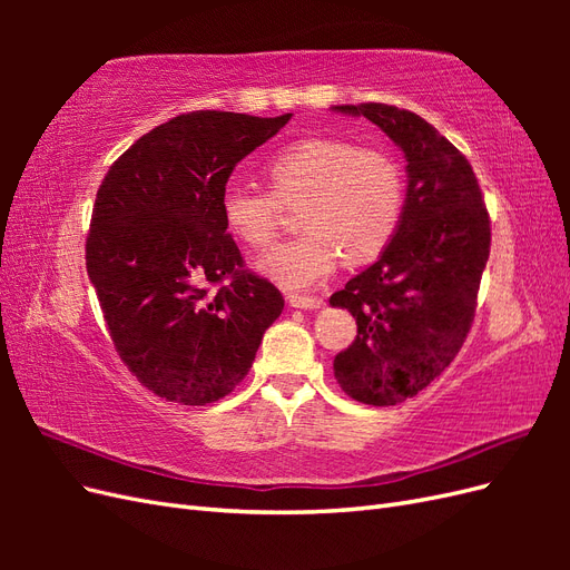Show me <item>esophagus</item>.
<instances>
[{
	"label": "esophagus",
	"mask_w": 570,
	"mask_h": 570,
	"mask_svg": "<svg viewBox=\"0 0 570 570\" xmlns=\"http://www.w3.org/2000/svg\"><path fill=\"white\" fill-rule=\"evenodd\" d=\"M325 302L321 297H302V295H289V306L295 308H308V312H314V308H321Z\"/></svg>",
	"instance_id": "1"
}]
</instances>
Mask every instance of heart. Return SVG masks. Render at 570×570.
<instances>
[{
    "label": "heart",
    "mask_w": 570,
    "mask_h": 570,
    "mask_svg": "<svg viewBox=\"0 0 570 570\" xmlns=\"http://www.w3.org/2000/svg\"><path fill=\"white\" fill-rule=\"evenodd\" d=\"M271 189L230 185L220 197L228 230L249 247H266L283 206L299 207L304 233L258 258V271L285 289L323 283L340 262L364 264L381 254L404 212V176L385 151L331 137L283 147L266 164Z\"/></svg>",
    "instance_id": "1"
}]
</instances>
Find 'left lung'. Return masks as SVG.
I'll return each mask as SVG.
<instances>
[{
    "instance_id": "8db88e82",
    "label": "left lung",
    "mask_w": 570,
    "mask_h": 570,
    "mask_svg": "<svg viewBox=\"0 0 570 570\" xmlns=\"http://www.w3.org/2000/svg\"><path fill=\"white\" fill-rule=\"evenodd\" d=\"M333 111L368 118L406 159L394 237L331 297L356 318V340L333 364L340 387L361 404L394 406L433 383L469 335L490 216L469 159L428 120L373 101Z\"/></svg>"
}]
</instances>
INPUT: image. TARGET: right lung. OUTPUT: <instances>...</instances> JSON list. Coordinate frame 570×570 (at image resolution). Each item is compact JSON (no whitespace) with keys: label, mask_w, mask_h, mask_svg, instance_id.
<instances>
[{"label":"right lung","mask_w":570,"mask_h":570,"mask_svg":"<svg viewBox=\"0 0 570 570\" xmlns=\"http://www.w3.org/2000/svg\"><path fill=\"white\" fill-rule=\"evenodd\" d=\"M289 118L176 116L120 154L97 189L90 283L118 356L168 402L230 394L283 312L278 287L243 268L220 197L233 168Z\"/></svg>","instance_id":"obj_1"}]
</instances>
